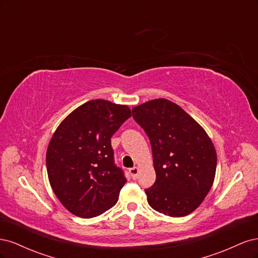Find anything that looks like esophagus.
I'll use <instances>...</instances> for the list:
<instances>
[{
	"instance_id": "34e87169",
	"label": "esophagus",
	"mask_w": 258,
	"mask_h": 258,
	"mask_svg": "<svg viewBox=\"0 0 258 258\" xmlns=\"http://www.w3.org/2000/svg\"><path fill=\"white\" fill-rule=\"evenodd\" d=\"M129 172H130L132 178L137 179V178H138V173H139V168H138V167L131 168V169H129Z\"/></svg>"
}]
</instances>
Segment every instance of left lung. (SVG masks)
Listing matches in <instances>:
<instances>
[{
	"label": "left lung",
	"instance_id": "1",
	"mask_svg": "<svg viewBox=\"0 0 258 258\" xmlns=\"http://www.w3.org/2000/svg\"><path fill=\"white\" fill-rule=\"evenodd\" d=\"M152 145L156 181L145 189L154 210L172 217L188 215L213 185L216 151L205 129L181 106L155 99L132 108Z\"/></svg>",
	"mask_w": 258,
	"mask_h": 258
}]
</instances>
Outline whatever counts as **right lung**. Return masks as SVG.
<instances>
[{
  "mask_svg": "<svg viewBox=\"0 0 258 258\" xmlns=\"http://www.w3.org/2000/svg\"><path fill=\"white\" fill-rule=\"evenodd\" d=\"M131 116L127 105L91 100L62 120L48 144L51 188L72 214L95 217L116 205L127 178L114 162L111 138Z\"/></svg>",
  "mask_w": 258,
  "mask_h": 258,
  "instance_id": "1",
  "label": "right lung"
}]
</instances>
